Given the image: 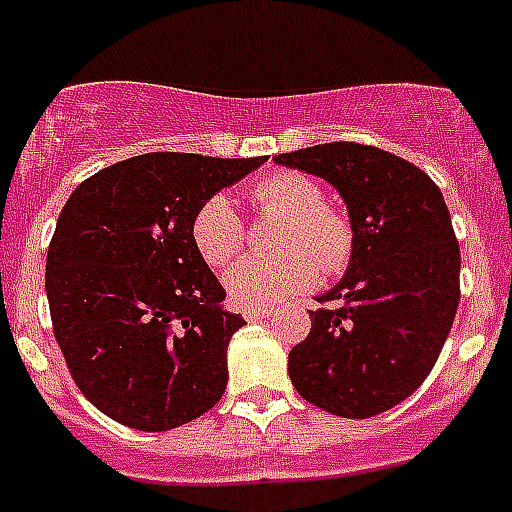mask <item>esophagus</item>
<instances>
[{
	"label": "esophagus",
	"mask_w": 512,
	"mask_h": 512,
	"mask_svg": "<svg viewBox=\"0 0 512 512\" xmlns=\"http://www.w3.org/2000/svg\"><path fill=\"white\" fill-rule=\"evenodd\" d=\"M265 316H271V311H268V308H244V319L247 321L265 319Z\"/></svg>",
	"instance_id": "esophagus-1"
}]
</instances>
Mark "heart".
Here are the masks:
<instances>
[{
	"instance_id": "heart-1",
	"label": "heart",
	"mask_w": 512,
	"mask_h": 512,
	"mask_svg": "<svg viewBox=\"0 0 512 512\" xmlns=\"http://www.w3.org/2000/svg\"><path fill=\"white\" fill-rule=\"evenodd\" d=\"M249 204L260 217H279L273 239L276 257H244L225 273V289L241 308L281 303L300 295L313 281L348 271L356 249L353 223L342 209L327 204L319 180L295 170H281L252 185ZM191 241L212 268L233 263L247 241L239 209L225 193H212L191 217Z\"/></svg>"
}]
</instances>
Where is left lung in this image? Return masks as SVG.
Segmentation results:
<instances>
[{"instance_id": "1", "label": "left lung", "mask_w": 512, "mask_h": 512, "mask_svg": "<svg viewBox=\"0 0 512 512\" xmlns=\"http://www.w3.org/2000/svg\"><path fill=\"white\" fill-rule=\"evenodd\" d=\"M335 185L356 249L319 297L311 332L289 350L297 393L324 412L366 420L420 388L460 305V244L438 185L417 164L364 143L276 156Z\"/></svg>"}]
</instances>
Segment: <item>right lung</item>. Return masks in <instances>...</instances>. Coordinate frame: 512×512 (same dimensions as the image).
I'll list each match as a JSON object with an SVG mask.
<instances>
[{
    "mask_svg": "<svg viewBox=\"0 0 512 512\" xmlns=\"http://www.w3.org/2000/svg\"><path fill=\"white\" fill-rule=\"evenodd\" d=\"M265 159L154 151L68 196L47 249L52 332L76 388L127 428L172 430L223 398L244 327L191 241V217Z\"/></svg>",
    "mask_w": 512,
    "mask_h": 512,
    "instance_id": "1",
    "label": "right lung"
}]
</instances>
